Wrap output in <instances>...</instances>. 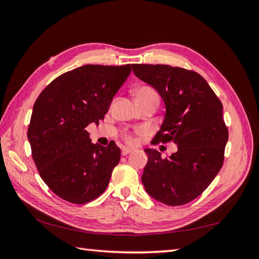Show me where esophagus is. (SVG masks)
Listing matches in <instances>:
<instances>
[{
    "label": "esophagus",
    "mask_w": 259,
    "mask_h": 259,
    "mask_svg": "<svg viewBox=\"0 0 259 259\" xmlns=\"http://www.w3.org/2000/svg\"><path fill=\"white\" fill-rule=\"evenodd\" d=\"M130 152H133V149H131V148H126V147L121 148V155H122V156L129 155Z\"/></svg>",
    "instance_id": "obj_1"
}]
</instances>
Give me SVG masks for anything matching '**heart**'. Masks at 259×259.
Here are the masks:
<instances>
[{"label":"heart","mask_w":259,"mask_h":259,"mask_svg":"<svg viewBox=\"0 0 259 259\" xmlns=\"http://www.w3.org/2000/svg\"><path fill=\"white\" fill-rule=\"evenodd\" d=\"M135 96H136V99H156V100H158L157 92L150 87L138 88V89L135 91ZM126 139H128L129 142L135 141L133 138H131V137H128Z\"/></svg>","instance_id":"heart-1"}]
</instances>
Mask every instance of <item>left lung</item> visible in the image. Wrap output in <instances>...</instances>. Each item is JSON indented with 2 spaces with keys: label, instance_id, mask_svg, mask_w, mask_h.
Returning a JSON list of instances; mask_svg holds the SVG:
<instances>
[{
  "label": "left lung",
  "instance_id": "1",
  "mask_svg": "<svg viewBox=\"0 0 259 259\" xmlns=\"http://www.w3.org/2000/svg\"><path fill=\"white\" fill-rule=\"evenodd\" d=\"M133 71L159 93L166 109L155 141L177 146L164 159L156 149H145L148 162L141 181L153 199L185 205L210 185L223 166L228 140L223 104L194 71L166 64H133Z\"/></svg>",
  "mask_w": 259,
  "mask_h": 259
}]
</instances>
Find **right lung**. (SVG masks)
I'll return each mask as SVG.
<instances>
[{
    "label": "right lung",
    "instance_id": "add662e5",
    "mask_svg": "<svg viewBox=\"0 0 259 259\" xmlns=\"http://www.w3.org/2000/svg\"><path fill=\"white\" fill-rule=\"evenodd\" d=\"M130 72V64L82 65L54 79L36 99L27 139L41 178L62 199L84 203L106 190L120 148L92 144L87 126L103 120Z\"/></svg>",
    "mask_w": 259,
    "mask_h": 259
}]
</instances>
